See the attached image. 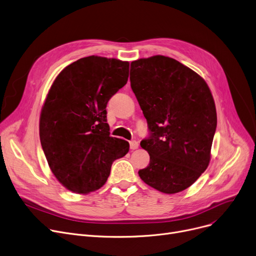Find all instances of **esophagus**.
Masks as SVG:
<instances>
[{"label":"esophagus","mask_w":256,"mask_h":256,"mask_svg":"<svg viewBox=\"0 0 256 256\" xmlns=\"http://www.w3.org/2000/svg\"><path fill=\"white\" fill-rule=\"evenodd\" d=\"M138 148V142L136 140H131L130 142V148L131 150H136Z\"/></svg>","instance_id":"1"}]
</instances>
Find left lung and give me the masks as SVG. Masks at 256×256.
<instances>
[{"mask_svg":"<svg viewBox=\"0 0 256 256\" xmlns=\"http://www.w3.org/2000/svg\"><path fill=\"white\" fill-rule=\"evenodd\" d=\"M130 82L151 132L140 142L150 163L138 174L160 192H181L211 160L217 126L211 90L196 72L160 54L133 61Z\"/></svg>","mask_w":256,"mask_h":256,"instance_id":"8db88e82","label":"left lung"}]
</instances>
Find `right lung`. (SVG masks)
Returning <instances> with one entry per match:
<instances>
[{
	"mask_svg": "<svg viewBox=\"0 0 256 256\" xmlns=\"http://www.w3.org/2000/svg\"><path fill=\"white\" fill-rule=\"evenodd\" d=\"M129 62L99 56L82 58L54 80L39 120V135L50 168L68 190L88 194L108 181L112 164L129 142L112 138L108 100L128 80Z\"/></svg>",
	"mask_w": 256,
	"mask_h": 256,
	"instance_id": "add662e5",
	"label": "right lung"
}]
</instances>
